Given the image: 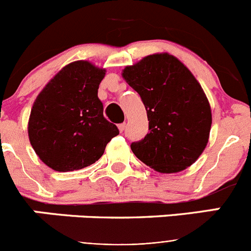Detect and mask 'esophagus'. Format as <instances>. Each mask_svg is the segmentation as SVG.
<instances>
[{"instance_id":"1","label":"esophagus","mask_w":251,"mask_h":251,"mask_svg":"<svg viewBox=\"0 0 251 251\" xmlns=\"http://www.w3.org/2000/svg\"><path fill=\"white\" fill-rule=\"evenodd\" d=\"M118 128H119V132H124V130H126V123L119 124Z\"/></svg>"}]
</instances>
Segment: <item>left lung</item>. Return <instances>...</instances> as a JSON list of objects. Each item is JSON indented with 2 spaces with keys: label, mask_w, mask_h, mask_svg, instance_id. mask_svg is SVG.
Returning <instances> with one entry per match:
<instances>
[{
  "label": "left lung",
  "mask_w": 251,
  "mask_h": 251,
  "mask_svg": "<svg viewBox=\"0 0 251 251\" xmlns=\"http://www.w3.org/2000/svg\"><path fill=\"white\" fill-rule=\"evenodd\" d=\"M122 76L141 95L150 132L130 145L143 163L161 174H177L195 163L207 146L211 106L187 66L168 52L126 66Z\"/></svg>",
  "instance_id": "8db88e82"
}]
</instances>
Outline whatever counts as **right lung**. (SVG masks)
I'll return each instance as SVG.
<instances>
[{
	"label": "right lung",
	"mask_w": 251,
	"mask_h": 251,
	"mask_svg": "<svg viewBox=\"0 0 251 251\" xmlns=\"http://www.w3.org/2000/svg\"><path fill=\"white\" fill-rule=\"evenodd\" d=\"M105 69L86 60L64 66L40 92L28 118V139L39 158L57 172L81 170L103 156L117 126L103 115L98 88Z\"/></svg>",
	"instance_id": "obj_1"
}]
</instances>
